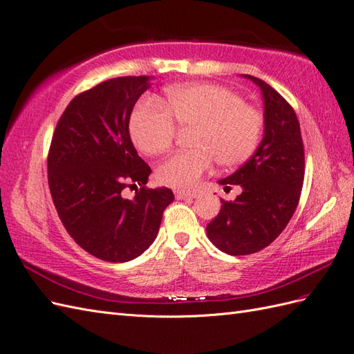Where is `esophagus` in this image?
<instances>
[{"label":"esophagus","mask_w":354,"mask_h":354,"mask_svg":"<svg viewBox=\"0 0 354 354\" xmlns=\"http://www.w3.org/2000/svg\"><path fill=\"white\" fill-rule=\"evenodd\" d=\"M176 199H192V197H196L197 194L193 192H184V190H176L175 192Z\"/></svg>","instance_id":"34e87169"}]
</instances>
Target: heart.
<instances>
[{"instance_id":"obj_1","label":"heart","mask_w":354,"mask_h":354,"mask_svg":"<svg viewBox=\"0 0 354 354\" xmlns=\"http://www.w3.org/2000/svg\"><path fill=\"white\" fill-rule=\"evenodd\" d=\"M175 123L193 129V151L171 155L157 167V179L174 188L194 187L214 160L223 167L249 160L264 129L261 111L231 88L197 83L170 88L166 106L151 97L140 101L131 114V138L140 152L162 153L175 142Z\"/></svg>"}]
</instances>
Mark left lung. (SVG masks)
I'll return each mask as SVG.
<instances>
[{
  "label": "left lung",
  "mask_w": 354,
  "mask_h": 354,
  "mask_svg": "<svg viewBox=\"0 0 354 354\" xmlns=\"http://www.w3.org/2000/svg\"><path fill=\"white\" fill-rule=\"evenodd\" d=\"M261 88L264 137L252 157L218 184L240 185L235 201H221L207 235L217 249L234 257L259 252L288 225L299 205L305 179V149L292 106L257 77L244 75Z\"/></svg>",
  "instance_id": "left-lung-1"
}]
</instances>
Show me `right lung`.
Wrapping results in <instances>:
<instances>
[{
	"instance_id": "1",
	"label": "right lung",
	"mask_w": 354,
	"mask_h": 354,
	"mask_svg": "<svg viewBox=\"0 0 354 354\" xmlns=\"http://www.w3.org/2000/svg\"><path fill=\"white\" fill-rule=\"evenodd\" d=\"M149 77L106 80L77 95L57 122L48 153V184L68 234L109 262L140 257L157 238L169 188H147L151 167L129 137V118ZM136 188L134 200L122 190Z\"/></svg>"
}]
</instances>
